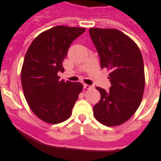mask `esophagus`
I'll list each match as a JSON object with an SVG mask.
<instances>
[{"instance_id":"34e87169","label":"esophagus","mask_w":161,"mask_h":161,"mask_svg":"<svg viewBox=\"0 0 161 161\" xmlns=\"http://www.w3.org/2000/svg\"><path fill=\"white\" fill-rule=\"evenodd\" d=\"M83 87H84L85 89H92V86H90V85L87 84H83Z\"/></svg>"}]
</instances>
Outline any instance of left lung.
I'll return each mask as SVG.
<instances>
[{
    "label": "left lung",
    "mask_w": 161,
    "mask_h": 161,
    "mask_svg": "<svg viewBox=\"0 0 161 161\" xmlns=\"http://www.w3.org/2000/svg\"><path fill=\"white\" fill-rule=\"evenodd\" d=\"M100 56L102 69L110 71L109 91L96 87L101 99L93 107L95 118L107 126L123 124L132 117L142 101L145 89L144 63L137 44L115 29H89Z\"/></svg>",
    "instance_id": "8db88e82"
}]
</instances>
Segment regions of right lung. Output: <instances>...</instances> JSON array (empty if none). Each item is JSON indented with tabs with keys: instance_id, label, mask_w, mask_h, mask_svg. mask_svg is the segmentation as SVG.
<instances>
[{
	"instance_id": "right-lung-1",
	"label": "right lung",
	"mask_w": 161,
	"mask_h": 161,
	"mask_svg": "<svg viewBox=\"0 0 161 161\" xmlns=\"http://www.w3.org/2000/svg\"><path fill=\"white\" fill-rule=\"evenodd\" d=\"M86 29L58 25L38 35L29 47L21 69L25 97L35 116L49 124L71 117L83 84L59 80L70 44Z\"/></svg>"
}]
</instances>
